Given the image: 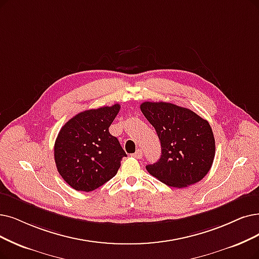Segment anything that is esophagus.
<instances>
[{
  "mask_svg": "<svg viewBox=\"0 0 259 259\" xmlns=\"http://www.w3.org/2000/svg\"><path fill=\"white\" fill-rule=\"evenodd\" d=\"M142 154H143V153H142V151H141L140 149H138V150L136 151V153L133 155V156L135 157V158H137V159H140V158H142Z\"/></svg>",
  "mask_w": 259,
  "mask_h": 259,
  "instance_id": "1",
  "label": "esophagus"
}]
</instances>
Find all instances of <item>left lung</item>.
<instances>
[{
  "label": "left lung",
  "mask_w": 259,
  "mask_h": 259,
  "mask_svg": "<svg viewBox=\"0 0 259 259\" xmlns=\"http://www.w3.org/2000/svg\"><path fill=\"white\" fill-rule=\"evenodd\" d=\"M140 109L161 144L160 158L147 165L148 172L175 188L200 182L209 172L215 153L208 121L188 108L167 102H144Z\"/></svg>",
  "instance_id": "1"
}]
</instances>
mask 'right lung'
<instances>
[{
  "label": "right lung",
  "mask_w": 259,
  "mask_h": 259,
  "mask_svg": "<svg viewBox=\"0 0 259 259\" xmlns=\"http://www.w3.org/2000/svg\"><path fill=\"white\" fill-rule=\"evenodd\" d=\"M120 104L77 113L61 127L54 146L60 177L77 191H92L117 174L126 156L119 140L110 135V124Z\"/></svg>",
  "instance_id": "obj_1"
}]
</instances>
